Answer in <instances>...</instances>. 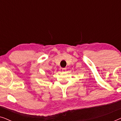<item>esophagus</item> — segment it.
Here are the masks:
<instances>
[{
	"label": "esophagus",
	"mask_w": 121,
	"mask_h": 121,
	"mask_svg": "<svg viewBox=\"0 0 121 121\" xmlns=\"http://www.w3.org/2000/svg\"><path fill=\"white\" fill-rule=\"evenodd\" d=\"M66 70H67V68H62V72H65Z\"/></svg>",
	"instance_id": "34e87169"
}]
</instances>
